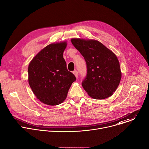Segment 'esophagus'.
<instances>
[{"mask_svg": "<svg viewBox=\"0 0 149 149\" xmlns=\"http://www.w3.org/2000/svg\"><path fill=\"white\" fill-rule=\"evenodd\" d=\"M73 74L75 75V76L76 78H78V71H77V70L74 71H73Z\"/></svg>", "mask_w": 149, "mask_h": 149, "instance_id": "obj_1", "label": "esophagus"}]
</instances>
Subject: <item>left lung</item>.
Listing matches in <instances>:
<instances>
[{
    "instance_id": "obj_1",
    "label": "left lung",
    "mask_w": 149,
    "mask_h": 149,
    "mask_svg": "<svg viewBox=\"0 0 149 149\" xmlns=\"http://www.w3.org/2000/svg\"><path fill=\"white\" fill-rule=\"evenodd\" d=\"M71 42L86 62L87 72L82 82L84 89L94 99L110 97L117 88L121 78L116 55L95 40L74 38Z\"/></svg>"
}]
</instances>
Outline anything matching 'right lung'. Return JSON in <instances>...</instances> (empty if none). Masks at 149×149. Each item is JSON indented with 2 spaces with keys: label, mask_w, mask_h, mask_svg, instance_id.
<instances>
[{
  "label": "right lung",
  "mask_w": 149,
  "mask_h": 149,
  "mask_svg": "<svg viewBox=\"0 0 149 149\" xmlns=\"http://www.w3.org/2000/svg\"><path fill=\"white\" fill-rule=\"evenodd\" d=\"M67 47L65 42L48 45L31 61L28 67L29 86L42 102L49 105L62 103L76 80L68 71L63 58Z\"/></svg>",
  "instance_id": "right-lung-1"
}]
</instances>
